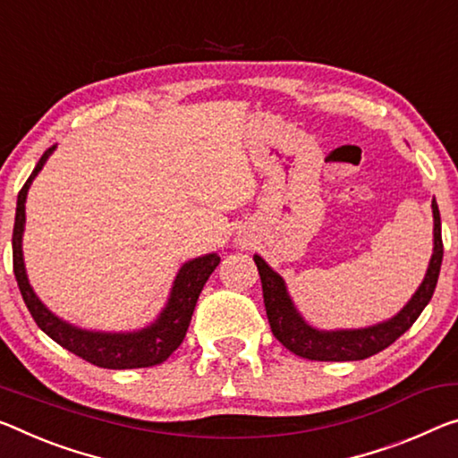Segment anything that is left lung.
Here are the masks:
<instances>
[{
  "label": "left lung",
  "mask_w": 458,
  "mask_h": 458,
  "mask_svg": "<svg viewBox=\"0 0 458 458\" xmlns=\"http://www.w3.org/2000/svg\"><path fill=\"white\" fill-rule=\"evenodd\" d=\"M434 212V255L428 267L424 283L420 285L416 295L411 297L395 318L389 322L371 326L362 330H338L322 332L308 326L297 314L292 300L285 292V283L277 273L268 267L263 259L255 257V263L263 283V300L268 324H271L273 336L279 343L301 359L310 360H362L381 352L383 348L394 344L411 324L418 320L428 301L432 300L437 289L440 265H442V232H440V212L437 199L432 201Z\"/></svg>",
  "instance_id": "left-lung-1"
}]
</instances>
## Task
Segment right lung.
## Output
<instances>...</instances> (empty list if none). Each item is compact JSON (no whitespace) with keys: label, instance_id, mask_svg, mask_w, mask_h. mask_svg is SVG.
Returning a JSON list of instances; mask_svg holds the SVG:
<instances>
[{"label":"right lung","instance_id":"obj_1","mask_svg":"<svg viewBox=\"0 0 458 458\" xmlns=\"http://www.w3.org/2000/svg\"><path fill=\"white\" fill-rule=\"evenodd\" d=\"M53 150L55 147L45 150V155L36 163L32 175L28 177L24 187L20 190L16 222H13V275H16L20 293L24 297L28 311L32 314L34 322L38 324V328L48 334L56 344L67 348V351L77 354V357H81L87 362H91V365L104 369H142L161 365L183 343L187 328H190L195 303H198V297L203 285H206V281L209 279V275L220 265V257L206 255L190 260V263L181 267L175 285H173L169 306L165 308L161 318L150 328H144L134 334H99L77 330L72 326L61 322L34 295L30 283L26 279L24 259H21V232H24L26 220L24 203L28 187H30L36 173L42 169V165H45Z\"/></svg>","mask_w":458,"mask_h":458}]
</instances>
